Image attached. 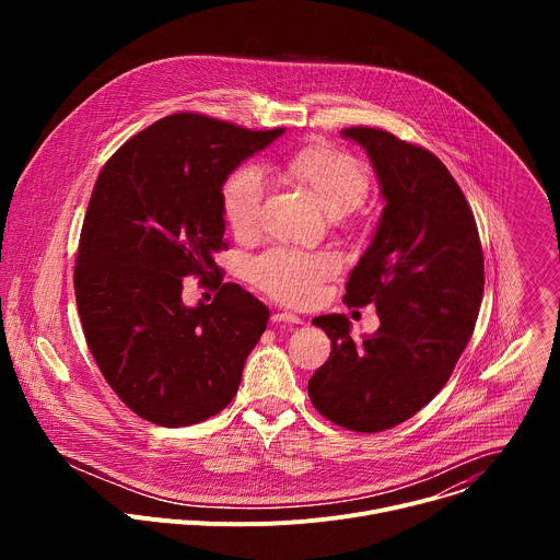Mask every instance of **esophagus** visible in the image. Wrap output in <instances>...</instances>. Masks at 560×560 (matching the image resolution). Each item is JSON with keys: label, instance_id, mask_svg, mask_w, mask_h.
<instances>
[{"label": "esophagus", "instance_id": "1", "mask_svg": "<svg viewBox=\"0 0 560 560\" xmlns=\"http://www.w3.org/2000/svg\"><path fill=\"white\" fill-rule=\"evenodd\" d=\"M303 318L292 314V312H275L272 314V324H301Z\"/></svg>", "mask_w": 560, "mask_h": 560}]
</instances>
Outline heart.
I'll list each match as a JSON object with an SVG mask.
<instances>
[{
	"label": "heart",
	"instance_id": "1",
	"mask_svg": "<svg viewBox=\"0 0 560 560\" xmlns=\"http://www.w3.org/2000/svg\"><path fill=\"white\" fill-rule=\"evenodd\" d=\"M285 173L303 184L330 214L357 208L370 179L357 159L332 145H305L285 159ZM264 177L255 166L234 171L223 186V214L232 232L242 238L253 236L261 223ZM337 259L330 253H303L292 248H270L248 266V281L268 296L288 303H312L330 275Z\"/></svg>",
	"mask_w": 560,
	"mask_h": 560
}]
</instances>
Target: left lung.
<instances>
[{"label":"left lung","mask_w":560,"mask_h":560,"mask_svg":"<svg viewBox=\"0 0 560 560\" xmlns=\"http://www.w3.org/2000/svg\"><path fill=\"white\" fill-rule=\"evenodd\" d=\"M341 135L365 148L385 199L343 301L374 303L381 326L359 343L346 314L312 318L332 352L307 394L328 421L374 434L415 417L452 376L483 299V248L471 208L436 154L383 128Z\"/></svg>","instance_id":"obj_1"}]
</instances>
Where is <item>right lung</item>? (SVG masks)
Here are the masks:
<instances>
[{
  "mask_svg": "<svg viewBox=\"0 0 560 560\" xmlns=\"http://www.w3.org/2000/svg\"><path fill=\"white\" fill-rule=\"evenodd\" d=\"M283 128L248 130L177 113L104 164L79 236L74 296L106 383L141 419L184 428L219 415L268 326V307L223 283V182ZM218 294L188 308L183 279Z\"/></svg>",
  "mask_w": 560,
  "mask_h": 560,
  "instance_id": "right-lung-1",
  "label": "right lung"
}]
</instances>
